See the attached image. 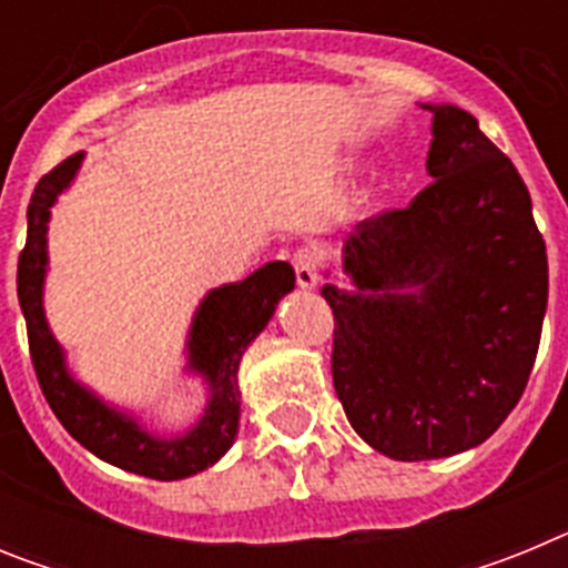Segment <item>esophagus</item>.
<instances>
[{"mask_svg":"<svg viewBox=\"0 0 568 568\" xmlns=\"http://www.w3.org/2000/svg\"><path fill=\"white\" fill-rule=\"evenodd\" d=\"M295 264V281L301 290L318 287V255L313 250H298L293 258Z\"/></svg>","mask_w":568,"mask_h":568,"instance_id":"esophagus-1","label":"esophagus"}]
</instances>
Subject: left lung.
I'll list each match as a JSON object with an SVG mask.
<instances>
[{"mask_svg":"<svg viewBox=\"0 0 568 568\" xmlns=\"http://www.w3.org/2000/svg\"><path fill=\"white\" fill-rule=\"evenodd\" d=\"M420 108L433 113V182L409 207L355 224L341 273L321 287L338 400L355 433L395 460L466 453L504 424L549 298L544 235L515 164L466 110Z\"/></svg>","mask_w":568,"mask_h":568,"instance_id":"left-lung-1","label":"left lung"}]
</instances>
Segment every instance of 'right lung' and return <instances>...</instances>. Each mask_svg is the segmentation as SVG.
Returning <instances> with one entry per match:
<instances>
[{
  "label": "right lung",
  "mask_w": 568,
  "mask_h": 568,
  "mask_svg": "<svg viewBox=\"0 0 568 568\" xmlns=\"http://www.w3.org/2000/svg\"><path fill=\"white\" fill-rule=\"evenodd\" d=\"M82 153L42 175L28 204V241L19 255L17 293L28 324V344L39 386L59 424L97 458L153 480H182L199 475L233 446L241 418L239 364L255 335L267 327L278 301L295 287L287 261H270L235 284L210 290L193 315L187 335V373L207 386L202 418L187 433H155L128 409L108 404L90 386L73 378L64 346L44 318L50 207L73 184Z\"/></svg>",
  "instance_id": "obj_1"
}]
</instances>
